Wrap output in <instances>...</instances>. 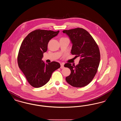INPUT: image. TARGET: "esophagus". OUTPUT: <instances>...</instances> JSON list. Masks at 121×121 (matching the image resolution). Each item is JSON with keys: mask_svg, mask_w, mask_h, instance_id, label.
Returning <instances> with one entry per match:
<instances>
[{"mask_svg": "<svg viewBox=\"0 0 121 121\" xmlns=\"http://www.w3.org/2000/svg\"><path fill=\"white\" fill-rule=\"evenodd\" d=\"M60 68H61V69H63L64 68V63H61V67H60Z\"/></svg>", "mask_w": 121, "mask_h": 121, "instance_id": "34e87169", "label": "esophagus"}]
</instances>
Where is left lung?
I'll return each mask as SVG.
<instances>
[{
	"label": "left lung",
	"instance_id": "8db88e82",
	"mask_svg": "<svg viewBox=\"0 0 121 121\" xmlns=\"http://www.w3.org/2000/svg\"><path fill=\"white\" fill-rule=\"evenodd\" d=\"M69 37L72 43L71 53L75 57H80L79 63L75 66L65 63L71 74L66 78L67 82L72 86L82 87L88 85L96 75L100 61L98 45L92 36L86 30L76 28L63 31Z\"/></svg>",
	"mask_w": 121,
	"mask_h": 121
}]
</instances>
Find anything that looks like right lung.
<instances>
[{"instance_id": "right-lung-1", "label": "right lung", "mask_w": 121, "mask_h": 121, "mask_svg": "<svg viewBox=\"0 0 121 121\" xmlns=\"http://www.w3.org/2000/svg\"><path fill=\"white\" fill-rule=\"evenodd\" d=\"M59 32L37 29L30 33L22 43L17 56L18 65L29 83L34 87L46 84L52 73L60 67L57 62L45 63L42 60L49 41Z\"/></svg>"}]
</instances>
